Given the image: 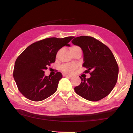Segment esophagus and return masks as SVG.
I'll return each instance as SVG.
<instances>
[{
	"mask_svg": "<svg viewBox=\"0 0 133 133\" xmlns=\"http://www.w3.org/2000/svg\"><path fill=\"white\" fill-rule=\"evenodd\" d=\"M63 76L64 77H67V78H70L71 77V75H67V74H63Z\"/></svg>",
	"mask_w": 133,
	"mask_h": 133,
	"instance_id": "esophagus-1",
	"label": "esophagus"
}]
</instances>
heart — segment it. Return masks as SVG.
<instances>
[{
    "mask_svg": "<svg viewBox=\"0 0 133 133\" xmlns=\"http://www.w3.org/2000/svg\"><path fill=\"white\" fill-rule=\"evenodd\" d=\"M78 46H72L70 48V50H72L75 48H78ZM76 68V66L75 64H64L61 67V70L63 72L66 73H71Z\"/></svg>",
    "mask_w": 133,
    "mask_h": 133,
    "instance_id": "heart-1",
    "label": "heart"
}]
</instances>
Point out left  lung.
Here are the masks:
<instances>
[{
  "label": "left lung",
  "instance_id": "1",
  "mask_svg": "<svg viewBox=\"0 0 133 133\" xmlns=\"http://www.w3.org/2000/svg\"><path fill=\"white\" fill-rule=\"evenodd\" d=\"M72 43L81 47L83 54L82 66L90 73L89 78L79 77L81 83L74 90L77 94L90 101H98L108 95L117 82L118 66L109 48L91 36L75 38Z\"/></svg>",
  "mask_w": 133,
  "mask_h": 133
}]
</instances>
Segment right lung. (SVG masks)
<instances>
[{"mask_svg": "<svg viewBox=\"0 0 133 133\" xmlns=\"http://www.w3.org/2000/svg\"><path fill=\"white\" fill-rule=\"evenodd\" d=\"M74 36L63 38H49L36 42L27 47L16 59L13 77L22 94L32 101H41L57 90L62 78L60 72L54 76H45L44 70L55 62L56 53Z\"/></svg>", "mask_w": 133, "mask_h": 133, "instance_id": "obj_1", "label": "right lung"}]
</instances>
